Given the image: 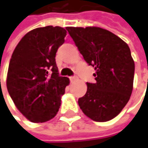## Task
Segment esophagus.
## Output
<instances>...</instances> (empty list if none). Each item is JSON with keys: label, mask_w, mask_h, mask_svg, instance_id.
Here are the masks:
<instances>
[{"label": "esophagus", "mask_w": 148, "mask_h": 148, "mask_svg": "<svg viewBox=\"0 0 148 148\" xmlns=\"http://www.w3.org/2000/svg\"><path fill=\"white\" fill-rule=\"evenodd\" d=\"M69 79H70V81H71V82H74V81H75V80H77V79H78V77H77V76H71V77L69 78Z\"/></svg>", "instance_id": "1"}]
</instances>
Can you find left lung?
Listing matches in <instances>:
<instances>
[{"label": "left lung", "instance_id": "left-lung-1", "mask_svg": "<svg viewBox=\"0 0 148 148\" xmlns=\"http://www.w3.org/2000/svg\"><path fill=\"white\" fill-rule=\"evenodd\" d=\"M85 61L94 67L95 83H87V92L79 99L85 115L106 122L119 115L133 91L134 61L127 43L98 27H67Z\"/></svg>", "mask_w": 148, "mask_h": 148}]
</instances>
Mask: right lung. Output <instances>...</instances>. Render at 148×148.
<instances>
[{
	"label": "right lung",
	"mask_w": 148,
	"mask_h": 148,
	"mask_svg": "<svg viewBox=\"0 0 148 148\" xmlns=\"http://www.w3.org/2000/svg\"><path fill=\"white\" fill-rule=\"evenodd\" d=\"M66 30L47 26L28 32L20 40L10 61L6 86L18 110L33 123L51 120L58 112L61 96L69 84L59 75L56 63Z\"/></svg>",
	"instance_id": "obj_1"
}]
</instances>
